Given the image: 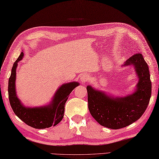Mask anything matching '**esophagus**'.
I'll return each instance as SVG.
<instances>
[{
  "label": "esophagus",
  "instance_id": "34e87169",
  "mask_svg": "<svg viewBox=\"0 0 159 159\" xmlns=\"http://www.w3.org/2000/svg\"><path fill=\"white\" fill-rule=\"evenodd\" d=\"M89 79V76L87 75V74H82L81 76H80V80H81L82 83H86L88 81Z\"/></svg>",
  "mask_w": 159,
  "mask_h": 159
}]
</instances>
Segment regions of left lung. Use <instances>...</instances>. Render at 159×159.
Wrapping results in <instances>:
<instances>
[{"instance_id": "obj_1", "label": "left lung", "mask_w": 159, "mask_h": 159, "mask_svg": "<svg viewBox=\"0 0 159 159\" xmlns=\"http://www.w3.org/2000/svg\"><path fill=\"white\" fill-rule=\"evenodd\" d=\"M133 66L139 79L134 92L121 97L109 95L87 86L88 108L92 117L102 126L120 129L138 120L146 110L152 93V83L148 64L141 53L127 59L124 67Z\"/></svg>"}]
</instances>
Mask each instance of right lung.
Segmentation results:
<instances>
[{"label": "right lung", "mask_w": 159, "mask_h": 159, "mask_svg": "<svg viewBox=\"0 0 159 159\" xmlns=\"http://www.w3.org/2000/svg\"><path fill=\"white\" fill-rule=\"evenodd\" d=\"M23 57L24 53L22 52L13 63L9 79V100L13 112L26 124L37 129L55 126L62 120L66 101L72 90L79 85V83L74 81L63 84L57 89L48 104L36 107H26L17 96L16 90V69L18 63Z\"/></svg>", "instance_id": "1"}]
</instances>
